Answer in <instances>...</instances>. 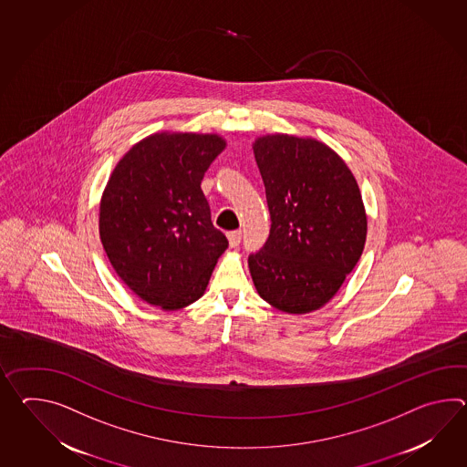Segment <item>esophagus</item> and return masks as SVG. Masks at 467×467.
<instances>
[{
  "label": "esophagus",
  "mask_w": 467,
  "mask_h": 467,
  "mask_svg": "<svg viewBox=\"0 0 467 467\" xmlns=\"http://www.w3.org/2000/svg\"><path fill=\"white\" fill-rule=\"evenodd\" d=\"M241 236H243L241 231H231V233H228V241L231 248L238 246L239 243H241Z\"/></svg>",
  "instance_id": "1"
}]
</instances>
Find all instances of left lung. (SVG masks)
<instances>
[{"label":"left lung","mask_w":467,"mask_h":467,"mask_svg":"<svg viewBox=\"0 0 467 467\" xmlns=\"http://www.w3.org/2000/svg\"><path fill=\"white\" fill-rule=\"evenodd\" d=\"M253 152L271 216L265 248L248 259L253 283L276 310H320L365 248L360 187L342 157L313 137L259 135Z\"/></svg>","instance_id":"obj_1"}]
</instances>
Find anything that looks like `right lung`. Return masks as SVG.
<instances>
[{
  "instance_id": "add662e5",
  "label": "right lung",
  "mask_w": 467,
  "mask_h": 467,
  "mask_svg": "<svg viewBox=\"0 0 467 467\" xmlns=\"http://www.w3.org/2000/svg\"><path fill=\"white\" fill-rule=\"evenodd\" d=\"M224 147L219 134L156 132L132 145L107 181L100 241L119 278L152 306L176 311L199 300L228 248L201 191Z\"/></svg>"
}]
</instances>
